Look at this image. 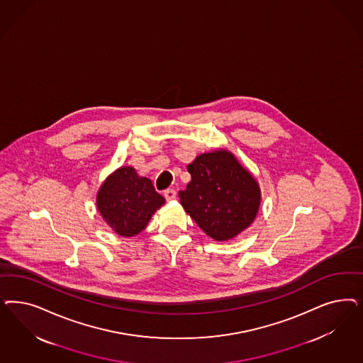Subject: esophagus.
<instances>
[{
	"mask_svg": "<svg viewBox=\"0 0 363 363\" xmlns=\"http://www.w3.org/2000/svg\"><path fill=\"white\" fill-rule=\"evenodd\" d=\"M164 198L168 200H174L176 198V191L175 189H172V188H169V189H165L164 191Z\"/></svg>",
	"mask_w": 363,
	"mask_h": 363,
	"instance_id": "1",
	"label": "esophagus"
}]
</instances>
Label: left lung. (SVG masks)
Segmentation results:
<instances>
[{"instance_id":"8db88e82","label":"left lung","mask_w":363,"mask_h":363,"mask_svg":"<svg viewBox=\"0 0 363 363\" xmlns=\"http://www.w3.org/2000/svg\"><path fill=\"white\" fill-rule=\"evenodd\" d=\"M187 169L191 182L179 191L180 203L213 240L234 239L254 223L262 192L234 153L224 148L200 153Z\"/></svg>"}]
</instances>
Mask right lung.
Wrapping results in <instances>:
<instances>
[{
  "label": "right lung",
  "instance_id": "1",
  "mask_svg": "<svg viewBox=\"0 0 363 363\" xmlns=\"http://www.w3.org/2000/svg\"><path fill=\"white\" fill-rule=\"evenodd\" d=\"M165 203L148 177L133 167H120L108 175L96 195V206L106 224L120 236L140 234L153 213Z\"/></svg>",
  "mask_w": 363,
  "mask_h": 363
}]
</instances>
